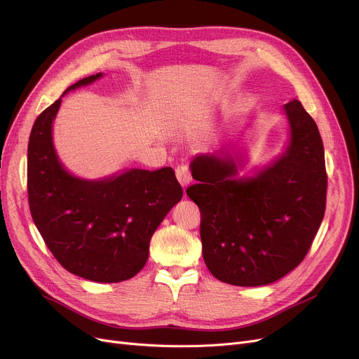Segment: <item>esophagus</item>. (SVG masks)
Instances as JSON below:
<instances>
[{"label": "esophagus", "mask_w": 359, "mask_h": 359, "mask_svg": "<svg viewBox=\"0 0 359 359\" xmlns=\"http://www.w3.org/2000/svg\"><path fill=\"white\" fill-rule=\"evenodd\" d=\"M176 177H177V180L180 182V184H182L183 187L189 184L191 180H192L189 168H187V165H183V164L176 168Z\"/></svg>", "instance_id": "1"}]
</instances>
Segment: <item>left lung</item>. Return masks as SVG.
<instances>
[{
	"instance_id": "1",
	"label": "left lung",
	"mask_w": 359,
	"mask_h": 359,
	"mask_svg": "<svg viewBox=\"0 0 359 359\" xmlns=\"http://www.w3.org/2000/svg\"><path fill=\"white\" fill-rule=\"evenodd\" d=\"M291 125L285 154L252 179H236L233 157L194 158L187 187L201 211L205 265L225 284L268 285L304 260L323 221L327 173L314 119L299 100L284 106Z\"/></svg>"
}]
</instances>
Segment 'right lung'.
<instances>
[{"label":"right lung","instance_id":"1","mask_svg":"<svg viewBox=\"0 0 359 359\" xmlns=\"http://www.w3.org/2000/svg\"><path fill=\"white\" fill-rule=\"evenodd\" d=\"M102 77L90 75L68 90ZM67 90V91H68ZM61 99L36 118L27 147V195L45 244L68 272L94 282H121L145 265L149 241L183 189L172 167L132 168L87 182L71 176L52 145Z\"/></svg>","mask_w":359,"mask_h":359}]
</instances>
